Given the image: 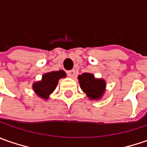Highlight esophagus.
Segmentation results:
<instances>
[{"mask_svg": "<svg viewBox=\"0 0 147 147\" xmlns=\"http://www.w3.org/2000/svg\"><path fill=\"white\" fill-rule=\"evenodd\" d=\"M67 75H68L69 77H70V78L74 77V75H75V71L74 70V69L68 71V72H67Z\"/></svg>", "mask_w": 147, "mask_h": 147, "instance_id": "1", "label": "esophagus"}]
</instances>
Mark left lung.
Segmentation results:
<instances>
[{
  "mask_svg": "<svg viewBox=\"0 0 147 147\" xmlns=\"http://www.w3.org/2000/svg\"><path fill=\"white\" fill-rule=\"evenodd\" d=\"M78 80L82 90L92 100H97L103 95L105 82L103 79L95 78L93 74L84 73L78 76Z\"/></svg>",
  "mask_w": 147,
  "mask_h": 147,
  "instance_id": "obj_1",
  "label": "left lung"
}]
</instances>
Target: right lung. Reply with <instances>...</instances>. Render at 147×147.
<instances>
[{
  "instance_id": "1",
  "label": "right lung",
  "mask_w": 147,
  "mask_h": 147,
  "mask_svg": "<svg viewBox=\"0 0 147 147\" xmlns=\"http://www.w3.org/2000/svg\"><path fill=\"white\" fill-rule=\"evenodd\" d=\"M66 76L63 70L53 71L45 74L42 76V79L40 82H35L32 86L34 92L40 97L48 99L49 95L55 89L59 78Z\"/></svg>"
}]
</instances>
